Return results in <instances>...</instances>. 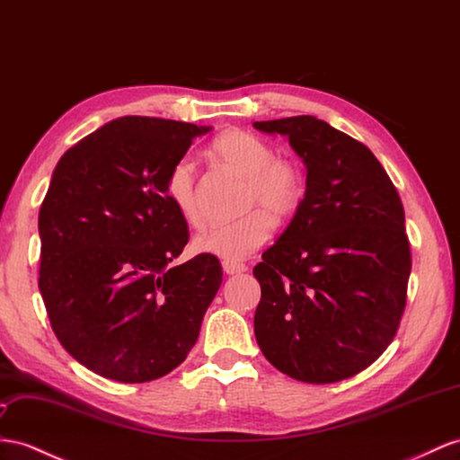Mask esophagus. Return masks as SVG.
I'll use <instances>...</instances> for the list:
<instances>
[{"mask_svg": "<svg viewBox=\"0 0 460 460\" xmlns=\"http://www.w3.org/2000/svg\"><path fill=\"white\" fill-rule=\"evenodd\" d=\"M223 272L227 276H234V274H243L246 272V266L241 262H233V261H223Z\"/></svg>", "mask_w": 460, "mask_h": 460, "instance_id": "1", "label": "esophagus"}]
</instances>
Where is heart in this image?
Segmentation results:
<instances>
[{
	"label": "heart",
	"mask_w": 460,
	"mask_h": 460,
	"mask_svg": "<svg viewBox=\"0 0 460 460\" xmlns=\"http://www.w3.org/2000/svg\"><path fill=\"white\" fill-rule=\"evenodd\" d=\"M214 153L231 171L246 179L244 206L262 208L237 221L216 223L198 234L192 246L199 254H211L223 261H243L268 241L272 233V217L286 219L301 206L305 181L301 171L289 161L278 159L276 149L268 141L249 132H227L214 144ZM167 196L192 227L204 221L196 190L194 163L182 157L176 161L167 176Z\"/></svg>",
	"instance_id": "obj_1"
}]
</instances>
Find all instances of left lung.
I'll use <instances>...</instances> for the list:
<instances>
[{
	"label": "left lung",
	"instance_id": "8db88e82",
	"mask_svg": "<svg viewBox=\"0 0 460 460\" xmlns=\"http://www.w3.org/2000/svg\"><path fill=\"white\" fill-rule=\"evenodd\" d=\"M286 136L307 188L262 254L254 334L264 358L303 383L358 375L393 342L411 270L404 208L383 164L314 116L254 122Z\"/></svg>",
	"mask_w": 460,
	"mask_h": 460
}]
</instances>
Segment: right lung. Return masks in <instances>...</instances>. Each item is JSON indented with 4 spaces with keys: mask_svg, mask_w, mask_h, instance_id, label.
Returning <instances> with one entry per match:
<instances>
[{
    "mask_svg": "<svg viewBox=\"0 0 460 460\" xmlns=\"http://www.w3.org/2000/svg\"><path fill=\"white\" fill-rule=\"evenodd\" d=\"M209 129L116 118L52 172L39 214L40 296L66 351L107 379L146 383L179 367L221 286L216 256L172 264L188 226L164 190Z\"/></svg>",
    "mask_w": 460,
    "mask_h": 460,
    "instance_id": "right-lung-1",
    "label": "right lung"
}]
</instances>
